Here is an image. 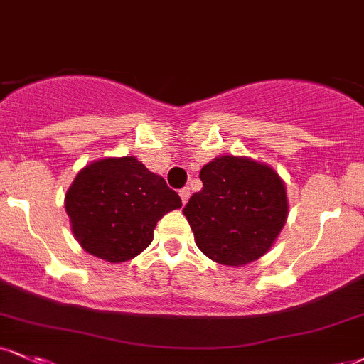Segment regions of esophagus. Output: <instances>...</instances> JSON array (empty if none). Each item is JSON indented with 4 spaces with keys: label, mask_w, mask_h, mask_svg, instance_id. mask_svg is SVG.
I'll use <instances>...</instances> for the list:
<instances>
[{
    "label": "esophagus",
    "mask_w": 364,
    "mask_h": 364,
    "mask_svg": "<svg viewBox=\"0 0 364 364\" xmlns=\"http://www.w3.org/2000/svg\"><path fill=\"white\" fill-rule=\"evenodd\" d=\"M190 195H191L190 188H183V190H179V196H181L183 203H186V201L190 200Z\"/></svg>",
    "instance_id": "34e87169"
}]
</instances>
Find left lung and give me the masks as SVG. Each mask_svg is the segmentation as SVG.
I'll return each instance as SVG.
<instances>
[{"label": "left lung", "instance_id": "obj_1", "mask_svg": "<svg viewBox=\"0 0 364 364\" xmlns=\"http://www.w3.org/2000/svg\"><path fill=\"white\" fill-rule=\"evenodd\" d=\"M203 188L183 213L210 259L244 266L269 251L288 215L287 190L269 166L222 156L200 171Z\"/></svg>", "mask_w": 364, "mask_h": 364}]
</instances>
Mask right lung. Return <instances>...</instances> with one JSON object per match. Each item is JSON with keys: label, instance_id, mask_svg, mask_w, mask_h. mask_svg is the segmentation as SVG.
Here are the masks:
<instances>
[{"label": "right lung", "instance_id": "add662e5", "mask_svg": "<svg viewBox=\"0 0 364 364\" xmlns=\"http://www.w3.org/2000/svg\"><path fill=\"white\" fill-rule=\"evenodd\" d=\"M181 198L132 156L86 166L65 193V212L86 252L108 262L132 259L152 242L154 227Z\"/></svg>", "mask_w": 364, "mask_h": 364}]
</instances>
